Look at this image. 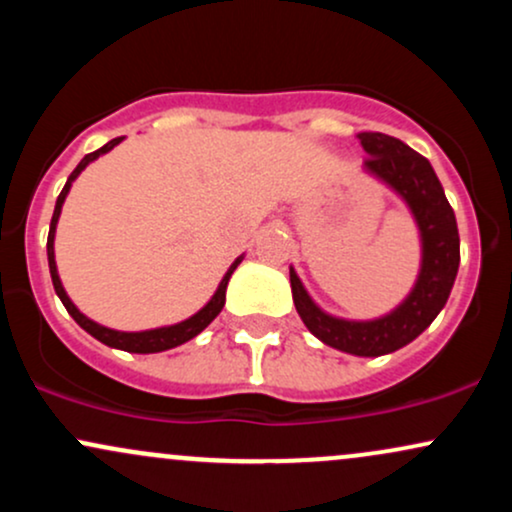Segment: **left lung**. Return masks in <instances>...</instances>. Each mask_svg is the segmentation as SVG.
Listing matches in <instances>:
<instances>
[{
  "mask_svg": "<svg viewBox=\"0 0 512 512\" xmlns=\"http://www.w3.org/2000/svg\"><path fill=\"white\" fill-rule=\"evenodd\" d=\"M363 173L383 182L402 199L416 223L421 243V262L414 286L390 313L370 320H349L322 310L303 286L296 269L291 274V293L303 325L332 349L351 356H383L414 342L436 320L448 303L460 267V233L436 170L424 156L383 132H361Z\"/></svg>",
  "mask_w": 512,
  "mask_h": 512,
  "instance_id": "obj_1",
  "label": "left lung"
}]
</instances>
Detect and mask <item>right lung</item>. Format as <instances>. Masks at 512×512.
<instances>
[{
  "label": "right lung",
  "instance_id": "right-lung-1",
  "mask_svg": "<svg viewBox=\"0 0 512 512\" xmlns=\"http://www.w3.org/2000/svg\"><path fill=\"white\" fill-rule=\"evenodd\" d=\"M122 139H125V137H117V139H113V142H108L105 146H101V149H98V151H93V154H86L84 158H81L79 166L74 168V173L67 178V185L62 187L60 197H57V204H55V214H52V221H50V233H48L50 276H52V286H55V293H57V296H60L62 305H64V308H67V313L74 317L76 325H79L81 330H86L88 334H91V337H96L98 342H103L105 346H113V349H120V351H129V354H158V351H168V349H175V346L190 342V339H195L199 332L207 330V327L211 325V320H214V317L221 313L223 303H226L228 281H231V274L236 272L238 264L243 262L245 252L240 257H236L231 267L226 269V274H223V279L219 281V286H216L214 296H211L209 301L204 303L195 315H190V317H187V320L175 322V325H163V327H154V330H142V332H122V330H113V327L98 325L96 320H91V317H86L84 313H81V310L74 305L72 298L67 296V291H64L60 272H57V262H55V231H57V221H60L64 199H67L69 190H72V185H74V180L81 175V170H84L88 163L96 161V158H101L103 154H108V151H113L115 146L122 142Z\"/></svg>",
  "mask_w": 512,
  "mask_h": 512
}]
</instances>
